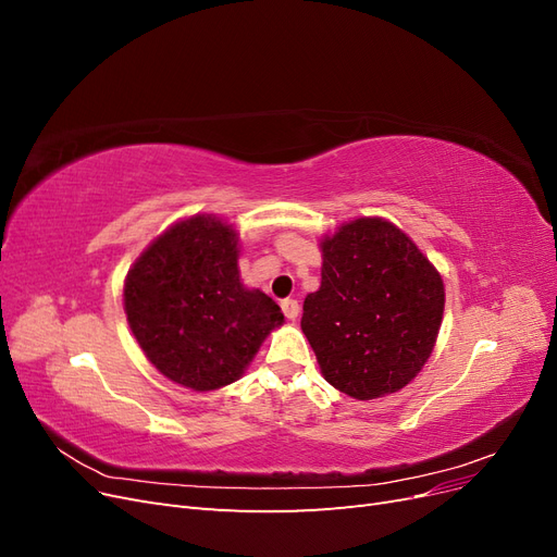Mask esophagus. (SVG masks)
Returning a JSON list of instances; mask_svg holds the SVG:
<instances>
[{"mask_svg":"<svg viewBox=\"0 0 557 557\" xmlns=\"http://www.w3.org/2000/svg\"><path fill=\"white\" fill-rule=\"evenodd\" d=\"M281 311L285 313V318H288V320H295L299 315V301L297 299H283Z\"/></svg>","mask_w":557,"mask_h":557,"instance_id":"1","label":"esophagus"}]
</instances>
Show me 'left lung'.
<instances>
[{
  "instance_id": "8db88e82",
  "label": "left lung",
  "mask_w": 557,
  "mask_h": 557,
  "mask_svg": "<svg viewBox=\"0 0 557 557\" xmlns=\"http://www.w3.org/2000/svg\"><path fill=\"white\" fill-rule=\"evenodd\" d=\"M320 276L301 332L327 383L356 399L401 391L442 327L440 272L399 227L358 218L323 242Z\"/></svg>"
}]
</instances>
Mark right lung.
Masks as SVG:
<instances>
[{"instance_id": "obj_1", "label": "right lung", "mask_w": 557, "mask_h": 557, "mask_svg": "<svg viewBox=\"0 0 557 557\" xmlns=\"http://www.w3.org/2000/svg\"><path fill=\"white\" fill-rule=\"evenodd\" d=\"M237 232L193 215L150 244L125 281V313L146 358L193 391L237 381L283 323L272 297L239 281Z\"/></svg>"}]
</instances>
